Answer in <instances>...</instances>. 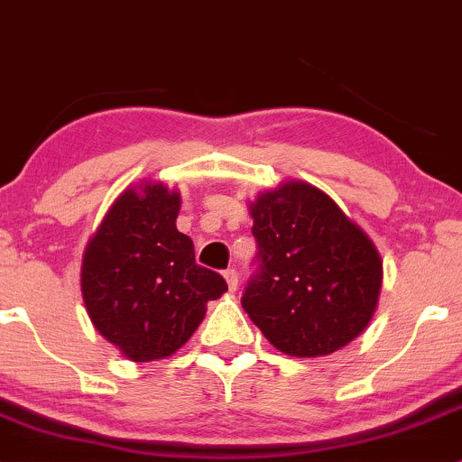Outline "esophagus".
Here are the masks:
<instances>
[{
	"label": "esophagus",
	"mask_w": 462,
	"mask_h": 462,
	"mask_svg": "<svg viewBox=\"0 0 462 462\" xmlns=\"http://www.w3.org/2000/svg\"><path fill=\"white\" fill-rule=\"evenodd\" d=\"M224 278H226V282H227V289L236 291V286H238V273H236V269H226Z\"/></svg>",
	"instance_id": "esophagus-1"
}]
</instances>
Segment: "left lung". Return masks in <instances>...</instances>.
Instances as JSON below:
<instances>
[{
    "label": "left lung",
    "mask_w": 462,
    "mask_h": 462,
    "mask_svg": "<svg viewBox=\"0 0 462 462\" xmlns=\"http://www.w3.org/2000/svg\"><path fill=\"white\" fill-rule=\"evenodd\" d=\"M256 272L241 304L280 352L328 356L367 328L378 306L383 261L371 238L301 180L249 204Z\"/></svg>",
    "instance_id": "left-lung-1"
}]
</instances>
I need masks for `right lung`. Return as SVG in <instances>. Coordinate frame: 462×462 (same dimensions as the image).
I'll return each mask as SVG.
<instances>
[{
  "instance_id": "obj_1",
  "label": "right lung",
  "mask_w": 462,
  "mask_h": 462,
  "mask_svg": "<svg viewBox=\"0 0 462 462\" xmlns=\"http://www.w3.org/2000/svg\"><path fill=\"white\" fill-rule=\"evenodd\" d=\"M180 193L161 182L125 189L106 213L82 261V298L93 326L134 363L176 354L227 291L195 263L176 227Z\"/></svg>"
}]
</instances>
